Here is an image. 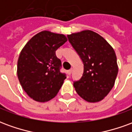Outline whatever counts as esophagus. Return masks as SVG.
<instances>
[{
	"mask_svg": "<svg viewBox=\"0 0 132 132\" xmlns=\"http://www.w3.org/2000/svg\"><path fill=\"white\" fill-rule=\"evenodd\" d=\"M71 73H72V69H69V71H67V73H68L69 76H70V75L71 74Z\"/></svg>",
	"mask_w": 132,
	"mask_h": 132,
	"instance_id": "obj_1",
	"label": "esophagus"
}]
</instances>
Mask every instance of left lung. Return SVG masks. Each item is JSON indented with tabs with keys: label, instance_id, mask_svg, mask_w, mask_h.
<instances>
[{
	"label": "left lung",
	"instance_id": "obj_1",
	"mask_svg": "<svg viewBox=\"0 0 132 132\" xmlns=\"http://www.w3.org/2000/svg\"><path fill=\"white\" fill-rule=\"evenodd\" d=\"M67 37L83 64L82 76L73 81L75 90L86 101L99 102L107 96L115 82L118 73L115 52L104 38L91 30Z\"/></svg>",
	"mask_w": 132,
	"mask_h": 132
}]
</instances>
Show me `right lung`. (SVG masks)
<instances>
[{"label":"right lung","instance_id":"right-lung-1","mask_svg":"<svg viewBox=\"0 0 132 132\" xmlns=\"http://www.w3.org/2000/svg\"><path fill=\"white\" fill-rule=\"evenodd\" d=\"M67 41L63 35L42 31L35 35L20 52L18 77L22 88L37 102L54 97L66 78L56 51Z\"/></svg>","mask_w":132,"mask_h":132}]
</instances>
